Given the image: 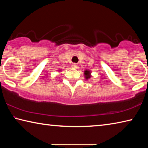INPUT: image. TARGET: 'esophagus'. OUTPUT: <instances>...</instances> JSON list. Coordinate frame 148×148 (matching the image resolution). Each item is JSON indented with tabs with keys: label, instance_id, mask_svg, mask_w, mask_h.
I'll use <instances>...</instances> for the list:
<instances>
[{
	"label": "esophagus",
	"instance_id": "1",
	"mask_svg": "<svg viewBox=\"0 0 148 148\" xmlns=\"http://www.w3.org/2000/svg\"><path fill=\"white\" fill-rule=\"evenodd\" d=\"M72 68H74V69L77 68V64L76 63H73L72 64Z\"/></svg>",
	"mask_w": 148,
	"mask_h": 148
}]
</instances>
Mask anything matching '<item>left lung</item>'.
<instances>
[{
    "label": "left lung",
    "instance_id": "8db88e82",
    "mask_svg": "<svg viewBox=\"0 0 148 148\" xmlns=\"http://www.w3.org/2000/svg\"><path fill=\"white\" fill-rule=\"evenodd\" d=\"M84 74L85 78H86L87 80L91 78V71H90V70L86 69V71H84Z\"/></svg>",
    "mask_w": 148,
    "mask_h": 148
}]
</instances>
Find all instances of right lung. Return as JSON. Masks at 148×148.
Returning <instances> with one entry per match:
<instances>
[{
	"label": "right lung",
	"mask_w": 148,
	"mask_h": 148,
	"mask_svg": "<svg viewBox=\"0 0 148 148\" xmlns=\"http://www.w3.org/2000/svg\"><path fill=\"white\" fill-rule=\"evenodd\" d=\"M61 71H62V70H59V71H59V72H61Z\"/></svg>",
	"instance_id": "add662e5"
}]
</instances>
